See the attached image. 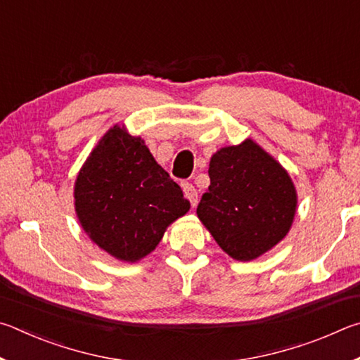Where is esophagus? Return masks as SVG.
<instances>
[{
  "label": "esophagus",
  "mask_w": 360,
  "mask_h": 360,
  "mask_svg": "<svg viewBox=\"0 0 360 360\" xmlns=\"http://www.w3.org/2000/svg\"><path fill=\"white\" fill-rule=\"evenodd\" d=\"M184 193H185L186 199L191 202V205L196 207V204H198V190H196V188H194L191 184H185L184 185Z\"/></svg>",
  "instance_id": "esophagus-1"
}]
</instances>
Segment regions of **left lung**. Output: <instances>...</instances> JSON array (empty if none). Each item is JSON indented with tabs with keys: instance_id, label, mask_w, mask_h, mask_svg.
Wrapping results in <instances>:
<instances>
[{
	"instance_id": "8db88e82",
	"label": "left lung",
	"mask_w": 360,
	"mask_h": 360,
	"mask_svg": "<svg viewBox=\"0 0 360 360\" xmlns=\"http://www.w3.org/2000/svg\"><path fill=\"white\" fill-rule=\"evenodd\" d=\"M209 176L196 213L232 259L253 261L288 236L297 191L288 170L253 139L213 153Z\"/></svg>"
}]
</instances>
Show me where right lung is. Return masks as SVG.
<instances>
[{
  "instance_id": "obj_1",
  "label": "right lung",
  "mask_w": 360,
  "mask_h": 360,
  "mask_svg": "<svg viewBox=\"0 0 360 360\" xmlns=\"http://www.w3.org/2000/svg\"><path fill=\"white\" fill-rule=\"evenodd\" d=\"M74 209L93 243L132 264L158 247L169 226L190 210V200L142 137L113 124L75 176Z\"/></svg>"
}]
</instances>
